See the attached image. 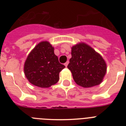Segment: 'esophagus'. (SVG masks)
<instances>
[{"mask_svg":"<svg viewBox=\"0 0 126 126\" xmlns=\"http://www.w3.org/2000/svg\"><path fill=\"white\" fill-rule=\"evenodd\" d=\"M68 64H69V61H67L65 64H64V65H65V67H67V65H68Z\"/></svg>","mask_w":126,"mask_h":126,"instance_id":"esophagus-1","label":"esophagus"}]
</instances>
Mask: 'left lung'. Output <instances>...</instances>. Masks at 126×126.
I'll use <instances>...</instances> for the list:
<instances>
[{
	"label": "left lung",
	"mask_w": 126,
	"mask_h": 126,
	"mask_svg": "<svg viewBox=\"0 0 126 126\" xmlns=\"http://www.w3.org/2000/svg\"><path fill=\"white\" fill-rule=\"evenodd\" d=\"M71 55L67 68L77 84L90 88L102 83L107 64L98 53L87 44L79 43L72 47Z\"/></svg>",
	"instance_id": "obj_1"
}]
</instances>
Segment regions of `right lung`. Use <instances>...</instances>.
I'll return each instance as SVG.
<instances>
[{"mask_svg": "<svg viewBox=\"0 0 126 126\" xmlns=\"http://www.w3.org/2000/svg\"><path fill=\"white\" fill-rule=\"evenodd\" d=\"M65 65L59 62L54 48L48 42L39 43L26 60L24 71L30 83L40 88H48L59 80V73Z\"/></svg>", "mask_w": 126, "mask_h": 126, "instance_id": "1", "label": "right lung"}]
</instances>
